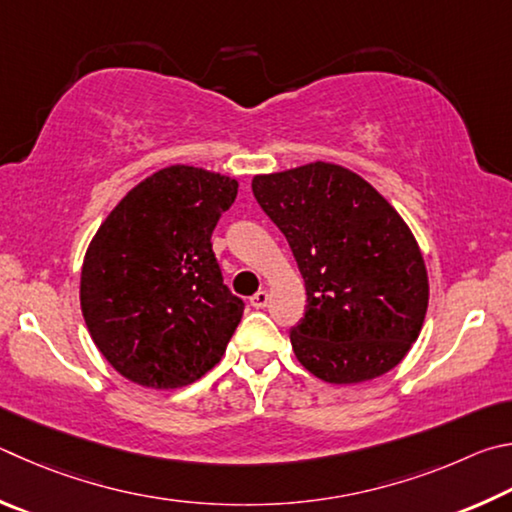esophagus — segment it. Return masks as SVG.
I'll use <instances>...</instances> for the list:
<instances>
[{"mask_svg":"<svg viewBox=\"0 0 512 512\" xmlns=\"http://www.w3.org/2000/svg\"><path fill=\"white\" fill-rule=\"evenodd\" d=\"M267 303H270V294H267L265 290H261V292H256L254 297H251V306H254L256 310H263Z\"/></svg>","mask_w":512,"mask_h":512,"instance_id":"34e87169","label":"esophagus"}]
</instances>
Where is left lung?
Here are the masks:
<instances>
[{"instance_id":"1","label":"left lung","mask_w":512,"mask_h":512,"mask_svg":"<svg viewBox=\"0 0 512 512\" xmlns=\"http://www.w3.org/2000/svg\"><path fill=\"white\" fill-rule=\"evenodd\" d=\"M306 281L290 342L303 369L357 384L398 366L420 335L427 267L402 215L353 170L312 161L251 179Z\"/></svg>"}]
</instances>
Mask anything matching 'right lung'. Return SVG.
<instances>
[{
	"label": "right lung",
	"instance_id": "right-lung-1",
	"mask_svg": "<svg viewBox=\"0 0 512 512\" xmlns=\"http://www.w3.org/2000/svg\"><path fill=\"white\" fill-rule=\"evenodd\" d=\"M238 179L166 166L101 222L85 251L80 310L116 373L146 389H179L222 360L242 317L211 249Z\"/></svg>",
	"mask_w": 512,
	"mask_h": 512
}]
</instances>
